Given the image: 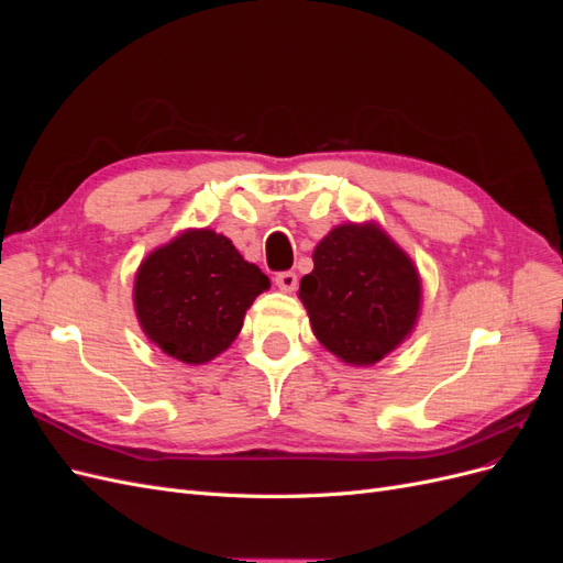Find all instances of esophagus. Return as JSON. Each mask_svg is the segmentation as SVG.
<instances>
[{
  "instance_id": "obj_1",
  "label": "esophagus",
  "mask_w": 563,
  "mask_h": 563,
  "mask_svg": "<svg viewBox=\"0 0 563 563\" xmlns=\"http://www.w3.org/2000/svg\"><path fill=\"white\" fill-rule=\"evenodd\" d=\"M275 284L279 286V291L291 294V291H296V286H298V275H296V272H279V275L275 277Z\"/></svg>"
}]
</instances>
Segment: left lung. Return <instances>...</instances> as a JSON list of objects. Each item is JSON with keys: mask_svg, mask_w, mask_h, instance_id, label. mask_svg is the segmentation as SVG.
<instances>
[{"mask_svg": "<svg viewBox=\"0 0 563 563\" xmlns=\"http://www.w3.org/2000/svg\"><path fill=\"white\" fill-rule=\"evenodd\" d=\"M298 298L319 343L350 366H373L413 333L422 279L416 263L376 223L335 225L312 253Z\"/></svg>", "mask_w": 563, "mask_h": 563, "instance_id": "obj_1", "label": "left lung"}]
</instances>
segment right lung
<instances>
[{
  "label": "right lung",
  "instance_id": "obj_1",
  "mask_svg": "<svg viewBox=\"0 0 563 563\" xmlns=\"http://www.w3.org/2000/svg\"><path fill=\"white\" fill-rule=\"evenodd\" d=\"M269 288L225 234L187 228L150 251L133 279V310L152 345L187 366L223 354L246 310Z\"/></svg>",
  "mask_w": 563,
  "mask_h": 563
}]
</instances>
